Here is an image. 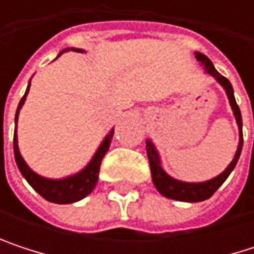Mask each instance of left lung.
I'll return each instance as SVG.
<instances>
[{
	"label": "left lung",
	"mask_w": 254,
	"mask_h": 254,
	"mask_svg": "<svg viewBox=\"0 0 254 254\" xmlns=\"http://www.w3.org/2000/svg\"><path fill=\"white\" fill-rule=\"evenodd\" d=\"M195 54V59L197 62L203 66L204 72L210 76H213V79L224 88L227 97H228L229 106L232 109V113H234V118H235V122H237V127H238V147H237V151L234 154V159L231 160L227 169L224 172H221L218 177L212 178V179H207V181H203V182H187V181H181L177 178L171 177L162 166V160H160V154L154 145V142L148 138L145 141L147 144V156H148V162H150V171H151V179H153V184L154 187L157 188V191L168 197V198H172V200H177V201H187V203H197V201H203V200H207L213 195V192L227 181V178L229 177V174L234 171L238 159H240V154H241V148H243V119H241V112H240V107L237 106V101H235V97H234V89H232V85L227 77H224L213 66V63L209 60V57H206L204 54L201 53H194Z\"/></svg>",
	"instance_id": "8db88e82"
}]
</instances>
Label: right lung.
<instances>
[{
  "mask_svg": "<svg viewBox=\"0 0 254 254\" xmlns=\"http://www.w3.org/2000/svg\"><path fill=\"white\" fill-rule=\"evenodd\" d=\"M69 50H72L75 53H85L82 48H73L72 47V48H64L63 51H60L59 57L63 53L69 51ZM29 88H30V80L27 83V88H26L23 98L19 103V107L16 110V118H14V127H14L13 147H14V159H16V163H17V168H19V171L23 175V178L29 182V185L39 195H42L45 200H48L51 203H57V204H69V203L79 201V200L85 198L86 195H89L94 191V188H95V185L98 182L100 165H101V160H103L104 154L109 151V147H110V142H112L115 129H110V132L104 136V139L101 141V144L95 150V153L91 157V160L79 172L73 174V175H69V177L57 178V179L42 177V175L36 174L35 171H32L29 168V165L26 163L25 159L20 154L19 141H17V121H19L20 110H22V107L25 104L26 95L29 92Z\"/></svg>",
  "mask_w": 254,
  "mask_h": 254,
  "instance_id": "obj_1",
  "label": "right lung"
}]
</instances>
